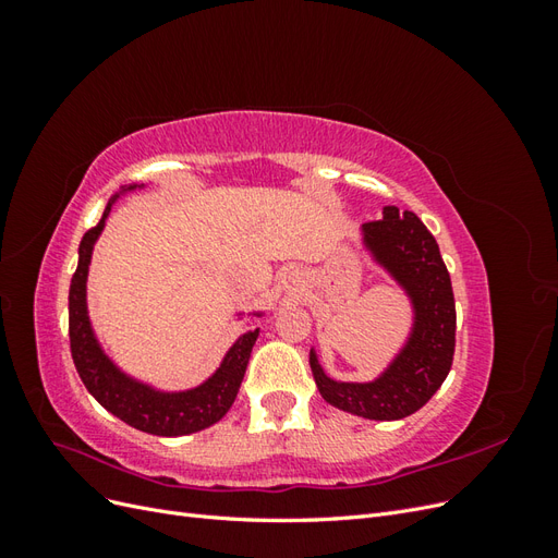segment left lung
Masks as SVG:
<instances>
[{
  "instance_id": "1",
  "label": "left lung",
  "mask_w": 558,
  "mask_h": 558,
  "mask_svg": "<svg viewBox=\"0 0 558 558\" xmlns=\"http://www.w3.org/2000/svg\"><path fill=\"white\" fill-rule=\"evenodd\" d=\"M365 246L393 275L414 305V328L408 344L369 384L330 379L310 351L318 393L332 408L375 421H398L414 414L447 379L456 347V305L440 246L412 211L384 207V218L363 226Z\"/></svg>"
}]
</instances>
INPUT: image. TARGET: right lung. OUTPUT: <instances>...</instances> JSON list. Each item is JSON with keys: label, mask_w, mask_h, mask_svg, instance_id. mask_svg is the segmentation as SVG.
Instances as JSON below:
<instances>
[{"label": "right lung", "mask_w": 558, "mask_h": 558, "mask_svg": "<svg viewBox=\"0 0 558 558\" xmlns=\"http://www.w3.org/2000/svg\"><path fill=\"white\" fill-rule=\"evenodd\" d=\"M134 189V185H130ZM116 199V197H113ZM113 199L95 228L83 234L78 246V267L70 286V347L76 373L90 396L128 426L162 437H177L209 428L232 408L242 386L251 349L258 340V328L242 335L232 344L216 375L193 391L160 393L156 388L125 377L99 349L86 310V279L93 244L105 228Z\"/></svg>", "instance_id": "1"}]
</instances>
